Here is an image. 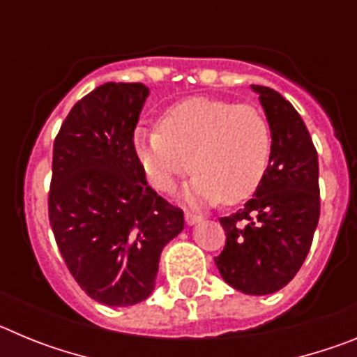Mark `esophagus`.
<instances>
[{
  "label": "esophagus",
  "mask_w": 357,
  "mask_h": 357,
  "mask_svg": "<svg viewBox=\"0 0 357 357\" xmlns=\"http://www.w3.org/2000/svg\"><path fill=\"white\" fill-rule=\"evenodd\" d=\"M185 223L188 225H195V223H200L204 218H202V214H197V213H191V211H185Z\"/></svg>",
  "instance_id": "1"
}]
</instances>
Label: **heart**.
Segmentation results:
<instances>
[{
    "instance_id": "1",
    "label": "heart",
    "mask_w": 357,
    "mask_h": 357,
    "mask_svg": "<svg viewBox=\"0 0 357 357\" xmlns=\"http://www.w3.org/2000/svg\"><path fill=\"white\" fill-rule=\"evenodd\" d=\"M135 157L148 181L172 191L191 169L193 202L238 204L257 191L272 159V128L259 109L214 98L169 107L157 128H137Z\"/></svg>"
}]
</instances>
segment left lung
<instances>
[{"label":"left lung","instance_id":"8db88e82","mask_svg":"<svg viewBox=\"0 0 357 357\" xmlns=\"http://www.w3.org/2000/svg\"><path fill=\"white\" fill-rule=\"evenodd\" d=\"M272 128L266 175L243 209L220 218L225 247L214 257L223 280L247 295L284 288L305 261L320 218L318 153L286 98L252 85Z\"/></svg>","mask_w":357,"mask_h":357}]
</instances>
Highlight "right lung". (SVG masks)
Masks as SVG:
<instances>
[{
  "label": "right lung",
  "instance_id": "right-lung-1",
  "mask_svg": "<svg viewBox=\"0 0 357 357\" xmlns=\"http://www.w3.org/2000/svg\"><path fill=\"white\" fill-rule=\"evenodd\" d=\"M143 84L107 82L78 100L53 143L48 216L69 273L100 304L125 307L155 288L184 213L148 185L134 130Z\"/></svg>",
  "mask_w": 357,
  "mask_h": 357
}]
</instances>
